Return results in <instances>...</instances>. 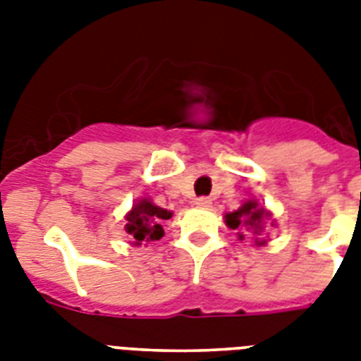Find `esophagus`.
Segmentation results:
<instances>
[{
  "mask_svg": "<svg viewBox=\"0 0 361 361\" xmlns=\"http://www.w3.org/2000/svg\"><path fill=\"white\" fill-rule=\"evenodd\" d=\"M195 206H197V208H209V206H212V198L208 197L197 198V200H195Z\"/></svg>",
  "mask_w": 361,
  "mask_h": 361,
  "instance_id": "1",
  "label": "esophagus"
}]
</instances>
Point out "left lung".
Here are the masks:
<instances>
[{"label": "left lung", "mask_w": 361, "mask_h": 361, "mask_svg": "<svg viewBox=\"0 0 361 361\" xmlns=\"http://www.w3.org/2000/svg\"><path fill=\"white\" fill-rule=\"evenodd\" d=\"M266 221H269V225L275 226V219H271V212L260 206L255 198H249L241 204L240 208L225 215V223L228 228L238 232L240 240H245L247 234L255 236V245L262 247L268 243L266 238L262 236L264 228H266Z\"/></svg>", "instance_id": "8db88e82"}]
</instances>
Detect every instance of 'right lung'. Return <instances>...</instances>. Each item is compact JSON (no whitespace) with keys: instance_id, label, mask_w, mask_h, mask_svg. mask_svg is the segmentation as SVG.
<instances>
[{"instance_id":"obj_1","label":"right lung","mask_w":361,"mask_h":361,"mask_svg":"<svg viewBox=\"0 0 361 361\" xmlns=\"http://www.w3.org/2000/svg\"><path fill=\"white\" fill-rule=\"evenodd\" d=\"M172 217L170 209H164L152 202V198H138L133 208L125 214V234L135 247L152 245L164 236V221Z\"/></svg>"}]
</instances>
